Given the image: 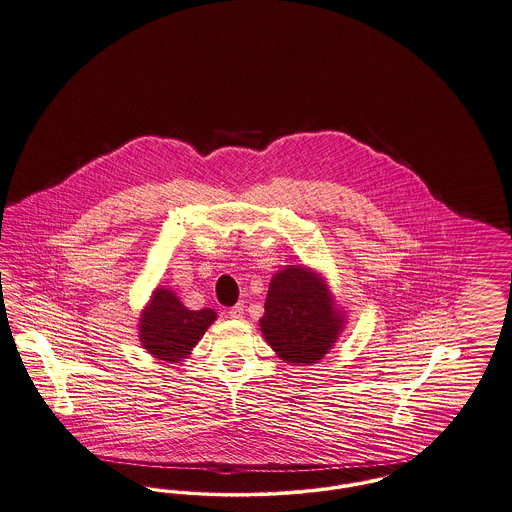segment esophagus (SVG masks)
I'll return each mask as SVG.
<instances>
[{
  "mask_svg": "<svg viewBox=\"0 0 512 512\" xmlns=\"http://www.w3.org/2000/svg\"><path fill=\"white\" fill-rule=\"evenodd\" d=\"M242 315H244V305L242 303H238V305H234L233 309H229L231 319H242Z\"/></svg>",
  "mask_w": 512,
  "mask_h": 512,
  "instance_id": "34e87169",
  "label": "esophagus"
}]
</instances>
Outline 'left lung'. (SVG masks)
Here are the masks:
<instances>
[{
  "label": "left lung",
  "mask_w": 512,
  "mask_h": 512,
  "mask_svg": "<svg viewBox=\"0 0 512 512\" xmlns=\"http://www.w3.org/2000/svg\"><path fill=\"white\" fill-rule=\"evenodd\" d=\"M344 326L325 279L305 266H287L268 289L260 330L281 360L309 366L323 360Z\"/></svg>",
  "instance_id": "obj_1"
}]
</instances>
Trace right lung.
I'll return each mask as SVG.
<instances>
[{
  "label": "right lung",
  "mask_w": 512,
  "mask_h": 512,
  "mask_svg": "<svg viewBox=\"0 0 512 512\" xmlns=\"http://www.w3.org/2000/svg\"><path fill=\"white\" fill-rule=\"evenodd\" d=\"M215 319L213 309L189 311L174 291L158 287L140 315L142 348L156 360L180 364Z\"/></svg>",
  "instance_id": "right-lung-1"
}]
</instances>
